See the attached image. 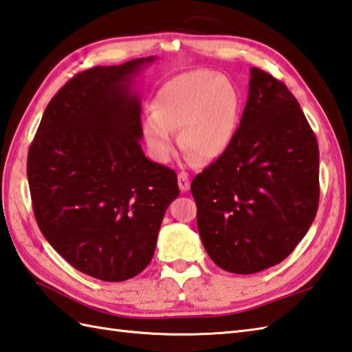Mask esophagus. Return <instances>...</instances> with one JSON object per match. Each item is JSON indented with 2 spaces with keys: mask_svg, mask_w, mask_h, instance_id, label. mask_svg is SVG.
Here are the masks:
<instances>
[{
  "mask_svg": "<svg viewBox=\"0 0 352 352\" xmlns=\"http://www.w3.org/2000/svg\"><path fill=\"white\" fill-rule=\"evenodd\" d=\"M177 184H179V188H181V191H188L190 179H188V175H186L185 171H181V173L177 175Z\"/></svg>",
  "mask_w": 352,
  "mask_h": 352,
  "instance_id": "1",
  "label": "esophagus"
}]
</instances>
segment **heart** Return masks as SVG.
Listing matches in <instances>:
<instances>
[{
    "label": "heart",
    "mask_w": 352,
    "mask_h": 352,
    "mask_svg": "<svg viewBox=\"0 0 352 352\" xmlns=\"http://www.w3.org/2000/svg\"><path fill=\"white\" fill-rule=\"evenodd\" d=\"M153 113L140 123L152 160L166 164L175 153L173 131L188 158L215 160L230 146L236 131L239 99L229 80L208 70H194L166 82L153 98Z\"/></svg>",
    "instance_id": "1"
}]
</instances>
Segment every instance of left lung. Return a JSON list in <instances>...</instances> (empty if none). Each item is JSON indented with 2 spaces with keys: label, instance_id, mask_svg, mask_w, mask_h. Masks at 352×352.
Wrapping results in <instances>:
<instances>
[{
  "label": "left lung",
  "instance_id": "8db88e82",
  "mask_svg": "<svg viewBox=\"0 0 352 352\" xmlns=\"http://www.w3.org/2000/svg\"><path fill=\"white\" fill-rule=\"evenodd\" d=\"M230 146L194 177L200 238L218 267L254 274L294 252L315 220L319 149L298 100L262 69Z\"/></svg>",
  "mask_w": 352,
  "mask_h": 352
}]
</instances>
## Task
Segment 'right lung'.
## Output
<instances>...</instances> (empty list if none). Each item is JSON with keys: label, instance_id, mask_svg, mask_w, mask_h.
<instances>
[{"label": "right lung", "instance_id": "1", "mask_svg": "<svg viewBox=\"0 0 352 352\" xmlns=\"http://www.w3.org/2000/svg\"><path fill=\"white\" fill-rule=\"evenodd\" d=\"M155 57L75 75L46 107L27 160L38 229L74 268L123 282L152 261L161 221L179 196L171 168L140 144L132 81Z\"/></svg>", "mask_w": 352, "mask_h": 352}]
</instances>
